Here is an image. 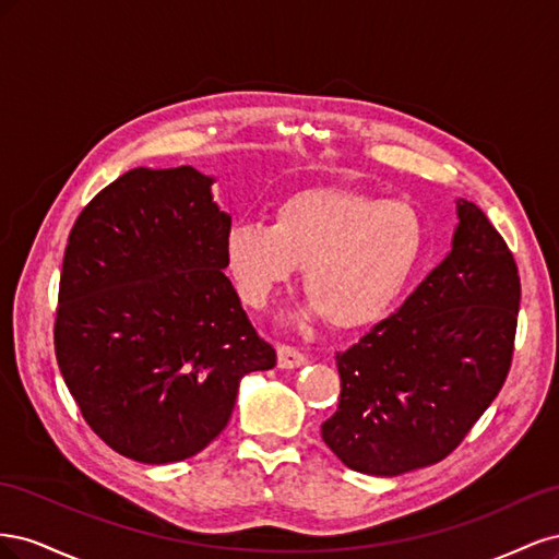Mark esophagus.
I'll list each match as a JSON object with an SVG mask.
<instances>
[{
  "instance_id": "1",
  "label": "esophagus",
  "mask_w": 559,
  "mask_h": 559,
  "mask_svg": "<svg viewBox=\"0 0 559 559\" xmlns=\"http://www.w3.org/2000/svg\"><path fill=\"white\" fill-rule=\"evenodd\" d=\"M302 364H306V354L298 352L296 347H289V345L277 347V366L280 368H300Z\"/></svg>"
}]
</instances>
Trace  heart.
Wrapping results in <instances>:
<instances>
[{"mask_svg": "<svg viewBox=\"0 0 559 559\" xmlns=\"http://www.w3.org/2000/svg\"><path fill=\"white\" fill-rule=\"evenodd\" d=\"M425 238V218L408 202L302 189L277 202L270 224H233L224 235V263L251 310H263L302 267L310 298L296 317H329L335 329L357 331L392 312Z\"/></svg>", "mask_w": 559, "mask_h": 559, "instance_id": "heart-1", "label": "heart"}]
</instances>
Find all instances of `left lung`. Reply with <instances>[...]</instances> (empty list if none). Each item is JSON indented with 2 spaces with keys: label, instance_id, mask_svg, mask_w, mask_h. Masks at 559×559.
<instances>
[{
  "label": "left lung",
  "instance_id": "obj_1",
  "mask_svg": "<svg viewBox=\"0 0 559 559\" xmlns=\"http://www.w3.org/2000/svg\"><path fill=\"white\" fill-rule=\"evenodd\" d=\"M520 308L513 253L456 200L452 249L403 306L335 354L341 403L321 438L345 466L401 476L441 462L509 376Z\"/></svg>",
  "mask_w": 559,
  "mask_h": 559
}]
</instances>
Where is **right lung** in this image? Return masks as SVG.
Segmentation results:
<instances>
[{
	"label": "right lung",
	"mask_w": 559,
	"mask_h": 559,
	"mask_svg": "<svg viewBox=\"0 0 559 559\" xmlns=\"http://www.w3.org/2000/svg\"><path fill=\"white\" fill-rule=\"evenodd\" d=\"M216 177L134 167L64 249L56 357L83 419L128 460L175 464L224 431L245 376L275 366L224 275Z\"/></svg>",
	"instance_id": "1"
}]
</instances>
